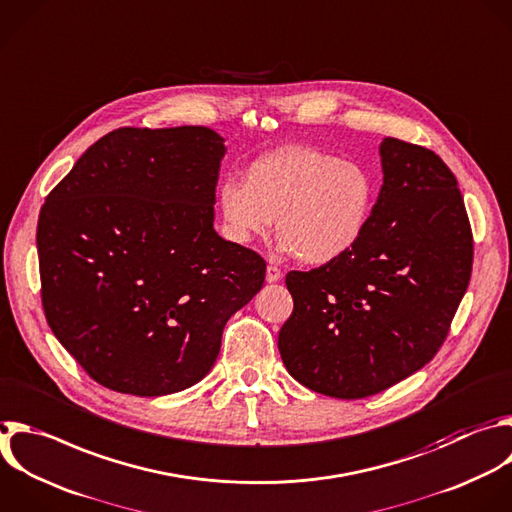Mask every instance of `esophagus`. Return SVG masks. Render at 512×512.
<instances>
[{
  "label": "esophagus",
  "instance_id": "obj_1",
  "mask_svg": "<svg viewBox=\"0 0 512 512\" xmlns=\"http://www.w3.org/2000/svg\"><path fill=\"white\" fill-rule=\"evenodd\" d=\"M281 269L279 267H275V265H267V271H265V279H267V283H275V281H279L281 279Z\"/></svg>",
  "mask_w": 512,
  "mask_h": 512
}]
</instances>
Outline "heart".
<instances>
[{"label": "heart", "instance_id": "obj_1", "mask_svg": "<svg viewBox=\"0 0 512 512\" xmlns=\"http://www.w3.org/2000/svg\"><path fill=\"white\" fill-rule=\"evenodd\" d=\"M376 201L370 170L313 146H285L249 164L241 183L219 189L227 235L251 243L271 231L303 263L323 265L364 235Z\"/></svg>", "mask_w": 512, "mask_h": 512}]
</instances>
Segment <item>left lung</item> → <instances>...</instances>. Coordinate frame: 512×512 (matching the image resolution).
Returning a JSON list of instances; mask_svg holds the SVG:
<instances>
[{
    "mask_svg": "<svg viewBox=\"0 0 512 512\" xmlns=\"http://www.w3.org/2000/svg\"><path fill=\"white\" fill-rule=\"evenodd\" d=\"M384 185L360 241L289 271L279 331L287 372L342 400L388 390L442 348L472 273V229L452 170L432 150L386 138Z\"/></svg>",
    "mask_w": 512,
    "mask_h": 512,
    "instance_id": "obj_1",
    "label": "left lung"
}]
</instances>
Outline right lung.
<instances>
[{
    "label": "right lung",
    "mask_w": 512,
    "mask_h": 512,
    "mask_svg": "<svg viewBox=\"0 0 512 512\" xmlns=\"http://www.w3.org/2000/svg\"><path fill=\"white\" fill-rule=\"evenodd\" d=\"M223 154L205 126L118 128L46 197L44 313L100 386L164 396L197 384L229 317L263 287V257L213 229Z\"/></svg>",
    "instance_id": "1"
}]
</instances>
